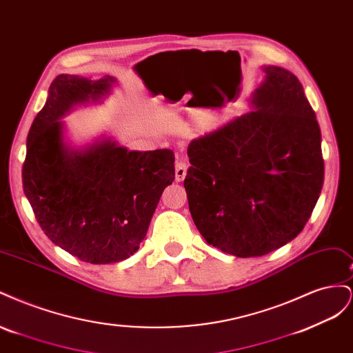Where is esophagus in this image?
<instances>
[{
  "mask_svg": "<svg viewBox=\"0 0 353 353\" xmlns=\"http://www.w3.org/2000/svg\"><path fill=\"white\" fill-rule=\"evenodd\" d=\"M187 169H188V163L184 157H181L176 160L175 163V181L176 183H181L184 181L185 175H187Z\"/></svg>",
  "mask_w": 353,
  "mask_h": 353,
  "instance_id": "obj_1",
  "label": "esophagus"
}]
</instances>
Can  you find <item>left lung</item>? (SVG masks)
<instances>
[{"mask_svg": "<svg viewBox=\"0 0 353 353\" xmlns=\"http://www.w3.org/2000/svg\"><path fill=\"white\" fill-rule=\"evenodd\" d=\"M250 99L252 110L188 144L184 187L205 240L252 258L303 230L321 194V131L302 83L279 66Z\"/></svg>", "mask_w": 353, "mask_h": 353, "instance_id": "1", "label": "left lung"}]
</instances>
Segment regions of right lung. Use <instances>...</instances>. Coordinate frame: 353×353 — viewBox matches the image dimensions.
<instances>
[{
    "label": "right lung",
    "mask_w": 353,
    "mask_h": 353,
    "mask_svg": "<svg viewBox=\"0 0 353 353\" xmlns=\"http://www.w3.org/2000/svg\"><path fill=\"white\" fill-rule=\"evenodd\" d=\"M114 85L109 74L97 81L59 74L29 130L22 170L25 196L46 236L95 265L125 261L140 249L160 196L175 179L168 148L130 152L104 135L81 148L66 143L63 117L100 103Z\"/></svg>",
    "instance_id": "right-lung-1"
}]
</instances>
